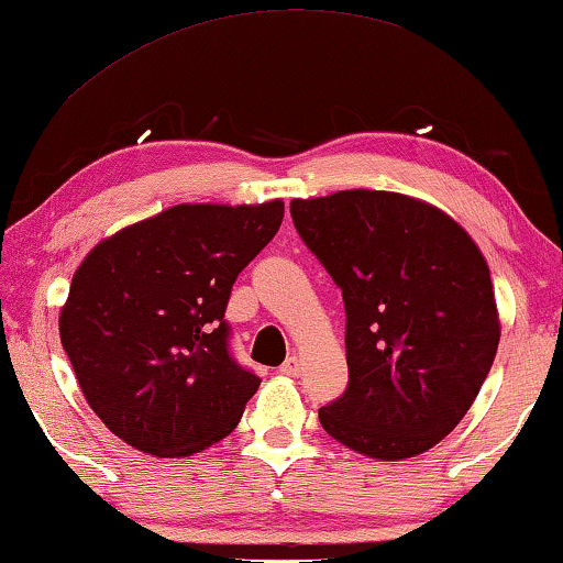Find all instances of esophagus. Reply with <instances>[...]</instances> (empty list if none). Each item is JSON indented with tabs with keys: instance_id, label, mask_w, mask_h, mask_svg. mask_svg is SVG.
<instances>
[{
	"instance_id": "obj_1",
	"label": "esophagus",
	"mask_w": 563,
	"mask_h": 563,
	"mask_svg": "<svg viewBox=\"0 0 563 563\" xmlns=\"http://www.w3.org/2000/svg\"><path fill=\"white\" fill-rule=\"evenodd\" d=\"M282 373H284V376H289V378L299 376V373H301V361H299V357L297 355H289L287 361L282 363Z\"/></svg>"
}]
</instances>
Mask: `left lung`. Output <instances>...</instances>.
<instances>
[{
	"label": "left lung",
	"mask_w": 563,
	"mask_h": 563,
	"mask_svg": "<svg viewBox=\"0 0 563 563\" xmlns=\"http://www.w3.org/2000/svg\"><path fill=\"white\" fill-rule=\"evenodd\" d=\"M301 241L345 301L347 388L320 409L365 457H417L470 411L498 353L490 268L464 228L401 192L291 200Z\"/></svg>",
	"instance_id": "obj_1"
}]
</instances>
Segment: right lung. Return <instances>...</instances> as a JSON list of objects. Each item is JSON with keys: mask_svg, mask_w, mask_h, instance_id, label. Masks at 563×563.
Segmentation results:
<instances>
[{"mask_svg": "<svg viewBox=\"0 0 563 563\" xmlns=\"http://www.w3.org/2000/svg\"><path fill=\"white\" fill-rule=\"evenodd\" d=\"M284 202H183L91 249L60 309V342L96 417L134 450L187 457L241 421L258 376L228 353L233 282Z\"/></svg>", "mask_w": 563, "mask_h": 563, "instance_id": "add662e5", "label": "right lung"}]
</instances>
